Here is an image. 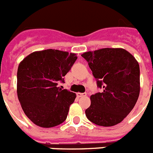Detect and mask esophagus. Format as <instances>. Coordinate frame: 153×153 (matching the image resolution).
<instances>
[{
	"label": "esophagus",
	"instance_id": "obj_1",
	"mask_svg": "<svg viewBox=\"0 0 153 153\" xmlns=\"http://www.w3.org/2000/svg\"><path fill=\"white\" fill-rule=\"evenodd\" d=\"M87 95V94L86 93H76V96L78 97H84Z\"/></svg>",
	"mask_w": 153,
	"mask_h": 153
}]
</instances>
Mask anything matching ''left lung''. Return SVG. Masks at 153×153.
Segmentation results:
<instances>
[{
	"label": "left lung",
	"mask_w": 153,
	"mask_h": 153,
	"mask_svg": "<svg viewBox=\"0 0 153 153\" xmlns=\"http://www.w3.org/2000/svg\"><path fill=\"white\" fill-rule=\"evenodd\" d=\"M88 62L101 93L91 96L85 111L93 123L111 127L120 123L135 107L140 92L138 61L121 48H104L81 55Z\"/></svg>",
	"instance_id": "8db88e82"
}]
</instances>
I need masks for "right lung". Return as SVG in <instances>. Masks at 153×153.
Returning a JSON list of instances; mask_svg holds the SVG:
<instances>
[{
  "instance_id": "add662e5",
  "label": "right lung",
  "mask_w": 153,
  "mask_h": 153,
  "mask_svg": "<svg viewBox=\"0 0 153 153\" xmlns=\"http://www.w3.org/2000/svg\"><path fill=\"white\" fill-rule=\"evenodd\" d=\"M76 53L57 49L36 51L19 63L17 94L25 114L35 125L52 128L66 119L75 93L62 90L59 82L76 60Z\"/></svg>"
}]
</instances>
